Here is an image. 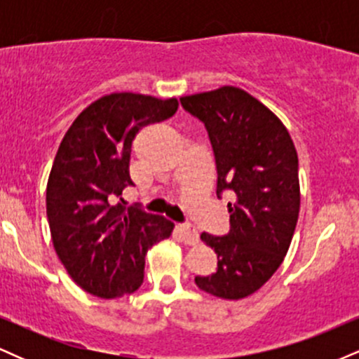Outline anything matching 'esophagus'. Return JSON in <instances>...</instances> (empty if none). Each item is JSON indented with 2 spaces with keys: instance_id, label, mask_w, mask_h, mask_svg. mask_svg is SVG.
<instances>
[{
  "instance_id": "1",
  "label": "esophagus",
  "mask_w": 359,
  "mask_h": 359,
  "mask_svg": "<svg viewBox=\"0 0 359 359\" xmlns=\"http://www.w3.org/2000/svg\"><path fill=\"white\" fill-rule=\"evenodd\" d=\"M177 234H179L180 240L189 246L197 245V241H199V233L194 228H191V226H177Z\"/></svg>"
}]
</instances>
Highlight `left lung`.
Returning a JSON list of instances; mask_svg holds the SVG:
<instances>
[{
    "instance_id": "1",
    "label": "left lung",
    "mask_w": 359,
    "mask_h": 359,
    "mask_svg": "<svg viewBox=\"0 0 359 359\" xmlns=\"http://www.w3.org/2000/svg\"><path fill=\"white\" fill-rule=\"evenodd\" d=\"M208 128L216 160V194L228 191L231 229L201 234L217 255V270L196 277L214 297L240 300L259 290L285 258L300 209L299 158L273 111L234 86L180 97Z\"/></svg>"
}]
</instances>
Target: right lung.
I'll return each instance as SVG.
<instances>
[{
	"mask_svg": "<svg viewBox=\"0 0 359 359\" xmlns=\"http://www.w3.org/2000/svg\"><path fill=\"white\" fill-rule=\"evenodd\" d=\"M175 97L111 93L90 102L62 138L47 182L53 248L69 277L90 295L116 299L143 283L147 251L174 224L116 203L131 185V143L143 126L165 121ZM123 201V199H121Z\"/></svg>",
	"mask_w": 359,
	"mask_h": 359,
	"instance_id": "right-lung-1",
	"label": "right lung"
}]
</instances>
